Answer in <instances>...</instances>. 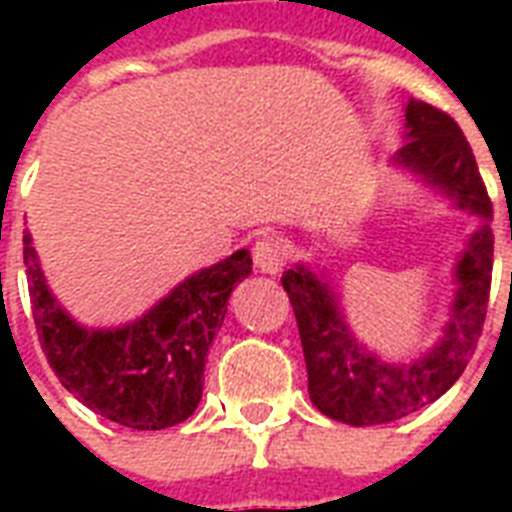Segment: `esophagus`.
Returning <instances> with one entry per match:
<instances>
[{"instance_id":"34e87169","label":"esophagus","mask_w":512,"mask_h":512,"mask_svg":"<svg viewBox=\"0 0 512 512\" xmlns=\"http://www.w3.org/2000/svg\"><path fill=\"white\" fill-rule=\"evenodd\" d=\"M252 260H255V268L260 273H279L287 263V252L281 247V241L276 236H263V239L255 241L252 247Z\"/></svg>"}]
</instances>
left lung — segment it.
<instances>
[{
    "label": "left lung",
    "instance_id": "left-lung-1",
    "mask_svg": "<svg viewBox=\"0 0 512 512\" xmlns=\"http://www.w3.org/2000/svg\"><path fill=\"white\" fill-rule=\"evenodd\" d=\"M404 116V146L390 164L478 217L454 263V297L441 337L409 361H388L350 332L327 271L297 263L281 276L303 340L313 406L356 428L409 417L452 388L476 350L492 287V201L468 140L452 116L422 100H406Z\"/></svg>",
    "mask_w": 512,
    "mask_h": 512
}]
</instances>
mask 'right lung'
<instances>
[{
  "mask_svg": "<svg viewBox=\"0 0 512 512\" xmlns=\"http://www.w3.org/2000/svg\"><path fill=\"white\" fill-rule=\"evenodd\" d=\"M28 295L42 350L60 385L92 412L132 430L188 420L201 401L209 345L228 297L252 273L249 249L185 276L170 295L122 327H84L47 287L31 233H23Z\"/></svg>",
  "mask_w": 512,
  "mask_h": 512,
  "instance_id": "add662e5",
  "label": "right lung"
}]
</instances>
